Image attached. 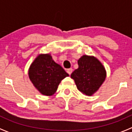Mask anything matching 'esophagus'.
<instances>
[{
	"label": "esophagus",
	"instance_id": "34e87169",
	"mask_svg": "<svg viewBox=\"0 0 132 132\" xmlns=\"http://www.w3.org/2000/svg\"><path fill=\"white\" fill-rule=\"evenodd\" d=\"M72 71H73V69H72L71 68H70V69H67V73H68L69 75L71 74Z\"/></svg>",
	"mask_w": 132,
	"mask_h": 132
}]
</instances>
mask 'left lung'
Segmentation results:
<instances>
[{
	"label": "left lung",
	"mask_w": 132,
	"mask_h": 132,
	"mask_svg": "<svg viewBox=\"0 0 132 132\" xmlns=\"http://www.w3.org/2000/svg\"><path fill=\"white\" fill-rule=\"evenodd\" d=\"M78 65L79 67L71 73V77L79 91L87 96H92L105 80V67L94 56L87 55L80 57Z\"/></svg>",
	"instance_id": "8db88e82"
}]
</instances>
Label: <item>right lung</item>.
I'll return each instance as SVG.
<instances>
[{
  "instance_id": "obj_1",
  "label": "right lung",
  "mask_w": 132,
  "mask_h": 132,
  "mask_svg": "<svg viewBox=\"0 0 132 132\" xmlns=\"http://www.w3.org/2000/svg\"><path fill=\"white\" fill-rule=\"evenodd\" d=\"M28 76L39 93L52 96L57 91L61 81L69 74L55 62L50 53H40L30 65Z\"/></svg>"
}]
</instances>
